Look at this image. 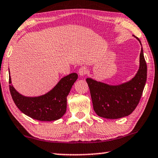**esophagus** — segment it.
Here are the masks:
<instances>
[{"mask_svg": "<svg viewBox=\"0 0 158 158\" xmlns=\"http://www.w3.org/2000/svg\"><path fill=\"white\" fill-rule=\"evenodd\" d=\"M86 73H87V69H86V67H81L79 69V76L84 77V75H86Z\"/></svg>", "mask_w": 158, "mask_h": 158, "instance_id": "esophagus-1", "label": "esophagus"}]
</instances>
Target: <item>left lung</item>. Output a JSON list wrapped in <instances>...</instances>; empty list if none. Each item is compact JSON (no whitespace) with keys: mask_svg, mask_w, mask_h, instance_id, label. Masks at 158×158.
I'll list each match as a JSON object with an SVG mask.
<instances>
[{"mask_svg":"<svg viewBox=\"0 0 158 158\" xmlns=\"http://www.w3.org/2000/svg\"><path fill=\"white\" fill-rule=\"evenodd\" d=\"M134 37L142 46L140 40ZM146 80L147 64L141 48L139 69L130 81L118 85H110L91 78L86 79L94 111L98 116L109 119L129 116L140 102Z\"/></svg>","mask_w":158,"mask_h":158,"instance_id":"1","label":"left lung"}]
</instances>
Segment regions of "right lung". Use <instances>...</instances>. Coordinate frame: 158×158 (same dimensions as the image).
Wrapping results in <instances>:
<instances>
[{"label": "right lung", "mask_w": 158, "mask_h": 158, "mask_svg": "<svg viewBox=\"0 0 158 158\" xmlns=\"http://www.w3.org/2000/svg\"><path fill=\"white\" fill-rule=\"evenodd\" d=\"M77 79V73H72L61 79L48 93L39 96L20 94L12 85L10 75L9 87L13 102L21 112L38 121H53L61 118L66 113L67 97Z\"/></svg>", "instance_id": "add662e5"}]
</instances>
